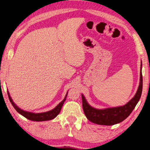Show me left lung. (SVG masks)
Segmentation results:
<instances>
[{
	"mask_svg": "<svg viewBox=\"0 0 150 150\" xmlns=\"http://www.w3.org/2000/svg\"><path fill=\"white\" fill-rule=\"evenodd\" d=\"M143 88V78L141 64L140 82L136 94L127 104L123 106L116 108H110L106 109L99 110L94 108L87 103L85 97L82 95V108L84 114L88 120L95 124L100 125H114L120 123L125 120L133 112L142 96Z\"/></svg>",
	"mask_w": 150,
	"mask_h": 150,
	"instance_id": "obj_1",
	"label": "left lung"
}]
</instances>
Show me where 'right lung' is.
Segmentation results:
<instances>
[{
	"mask_svg": "<svg viewBox=\"0 0 150 150\" xmlns=\"http://www.w3.org/2000/svg\"><path fill=\"white\" fill-rule=\"evenodd\" d=\"M67 95H68V93H67V94L66 95V97H65V98L64 99V100H63L62 102H60V103L58 104V105L56 106L54 109L50 110V111L46 112L37 113V114H35V113L24 111V110H21L19 108L17 107L16 104H15L14 102L13 101L9 93H8V99H9L10 102L11 103L12 105L13 106V108L16 110V111L18 113H19L21 115H22L23 116H24L25 118L28 119V120H30L32 121H38H38L50 120H52V119L55 118V117L59 114L61 109H62V108L63 106V104L64 103L65 101H66Z\"/></svg>",
	"mask_w": 150,
	"mask_h": 150,
	"instance_id": "obj_1",
	"label": "right lung"
}]
</instances>
